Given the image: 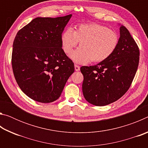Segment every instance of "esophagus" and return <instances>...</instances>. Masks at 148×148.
Listing matches in <instances>:
<instances>
[{"instance_id": "34e87169", "label": "esophagus", "mask_w": 148, "mask_h": 148, "mask_svg": "<svg viewBox=\"0 0 148 148\" xmlns=\"http://www.w3.org/2000/svg\"><path fill=\"white\" fill-rule=\"evenodd\" d=\"M74 69H75V71H79L80 70V66H78V65H77V64H75L74 65Z\"/></svg>"}]
</instances>
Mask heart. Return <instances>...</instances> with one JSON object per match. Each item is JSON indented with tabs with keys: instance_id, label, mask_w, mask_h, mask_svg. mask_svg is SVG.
Segmentation results:
<instances>
[{
	"instance_id": "heart-1",
	"label": "heart",
	"mask_w": 148,
	"mask_h": 148,
	"mask_svg": "<svg viewBox=\"0 0 148 148\" xmlns=\"http://www.w3.org/2000/svg\"><path fill=\"white\" fill-rule=\"evenodd\" d=\"M61 41L62 48L66 54L71 53L79 42V48L70 57L75 62L86 64L91 61L100 62L108 59L117 48L119 36L116 32L102 25L80 24L75 30H65Z\"/></svg>"
}]
</instances>
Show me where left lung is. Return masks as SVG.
Here are the masks:
<instances>
[{"label": "left lung", "instance_id": "1", "mask_svg": "<svg viewBox=\"0 0 148 148\" xmlns=\"http://www.w3.org/2000/svg\"><path fill=\"white\" fill-rule=\"evenodd\" d=\"M119 34L117 48L108 59L80 68L84 98L95 106H106L121 98L128 91L137 71L138 47L123 25H120Z\"/></svg>", "mask_w": 148, "mask_h": 148}]
</instances>
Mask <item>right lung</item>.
Here are the masks:
<instances>
[{
	"label": "right lung",
	"instance_id": "add662e5",
	"mask_svg": "<svg viewBox=\"0 0 148 148\" xmlns=\"http://www.w3.org/2000/svg\"><path fill=\"white\" fill-rule=\"evenodd\" d=\"M72 14L36 17L17 32L12 64L17 84L27 96L42 103L59 98L74 65L62 49L61 38Z\"/></svg>",
	"mask_w": 148,
	"mask_h": 148
}]
</instances>
